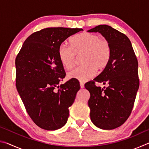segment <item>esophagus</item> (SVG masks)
<instances>
[{"mask_svg": "<svg viewBox=\"0 0 149 149\" xmlns=\"http://www.w3.org/2000/svg\"><path fill=\"white\" fill-rule=\"evenodd\" d=\"M79 84H80V87L81 88H84V83L80 82Z\"/></svg>", "mask_w": 149, "mask_h": 149, "instance_id": "1", "label": "esophagus"}]
</instances>
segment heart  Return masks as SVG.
I'll return each mask as SVG.
<instances>
[{
	"instance_id": "b5f03b06",
	"label": "heart",
	"mask_w": 149,
	"mask_h": 149,
	"mask_svg": "<svg viewBox=\"0 0 149 149\" xmlns=\"http://www.w3.org/2000/svg\"><path fill=\"white\" fill-rule=\"evenodd\" d=\"M72 46L64 43L58 48V56L62 64L66 69H71L81 56V65L68 72V76L81 81H85L94 76L97 69L104 70L109 63L111 53L110 42L99 35L84 32L71 39Z\"/></svg>"
}]
</instances>
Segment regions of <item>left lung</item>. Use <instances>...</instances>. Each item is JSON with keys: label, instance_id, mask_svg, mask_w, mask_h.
Returning <instances> with one entry per match:
<instances>
[{"label": "left lung", "instance_id": "8db88e82", "mask_svg": "<svg viewBox=\"0 0 149 149\" xmlns=\"http://www.w3.org/2000/svg\"><path fill=\"white\" fill-rule=\"evenodd\" d=\"M88 31L100 33L112 50L107 66L94 80L85 84L90 93L91 120L100 129L113 130L122 125L132 111L139 86L138 61L125 34L107 25H99ZM96 82L107 87L96 86Z\"/></svg>", "mask_w": 149, "mask_h": 149}]
</instances>
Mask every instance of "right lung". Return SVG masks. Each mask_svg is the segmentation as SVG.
<instances>
[{"label": "right lung", "mask_w": 149, "mask_h": 149, "mask_svg": "<svg viewBox=\"0 0 149 149\" xmlns=\"http://www.w3.org/2000/svg\"><path fill=\"white\" fill-rule=\"evenodd\" d=\"M79 28L49 27L32 33L16 58V86L27 114L35 124L45 130L64 126L68 108L80 89L72 78L58 85L65 76L59 59L58 48Z\"/></svg>", "instance_id": "1"}]
</instances>
